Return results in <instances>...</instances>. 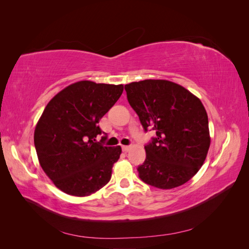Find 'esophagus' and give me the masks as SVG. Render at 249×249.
<instances>
[{"label":"esophagus","instance_id":"34e87169","mask_svg":"<svg viewBox=\"0 0 249 249\" xmlns=\"http://www.w3.org/2000/svg\"><path fill=\"white\" fill-rule=\"evenodd\" d=\"M122 148H123V152L126 153V152H129V149L131 148V146L130 145H123Z\"/></svg>","mask_w":249,"mask_h":249}]
</instances>
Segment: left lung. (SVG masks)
I'll list each match as a JSON object with an SVG mask.
<instances>
[{
  "mask_svg": "<svg viewBox=\"0 0 249 249\" xmlns=\"http://www.w3.org/2000/svg\"><path fill=\"white\" fill-rule=\"evenodd\" d=\"M124 89L143 129L156 132L144 146L139 178L160 189L185 184L202 166L210 147L209 120L200 100L166 80L133 82Z\"/></svg>",
  "mask_w": 249,
  "mask_h": 249,
  "instance_id": "1",
  "label": "left lung"
}]
</instances>
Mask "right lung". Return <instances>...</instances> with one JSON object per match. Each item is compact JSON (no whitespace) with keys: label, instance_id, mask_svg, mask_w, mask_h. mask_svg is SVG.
<instances>
[{"label":"right lung","instance_id":"add662e5","mask_svg":"<svg viewBox=\"0 0 249 249\" xmlns=\"http://www.w3.org/2000/svg\"><path fill=\"white\" fill-rule=\"evenodd\" d=\"M124 85L80 81L57 93L35 127L34 145L46 175L73 196H88L108 184L122 147L105 146L101 118L114 106Z\"/></svg>","mask_w":249,"mask_h":249}]
</instances>
